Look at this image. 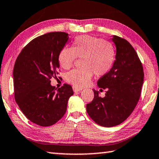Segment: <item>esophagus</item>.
<instances>
[{"label": "esophagus", "mask_w": 159, "mask_h": 159, "mask_svg": "<svg viewBox=\"0 0 159 159\" xmlns=\"http://www.w3.org/2000/svg\"><path fill=\"white\" fill-rule=\"evenodd\" d=\"M73 90H74V92H79V91H80V90H82L83 89L82 88L77 87V86H75V85H74V86H73Z\"/></svg>", "instance_id": "obj_1"}]
</instances>
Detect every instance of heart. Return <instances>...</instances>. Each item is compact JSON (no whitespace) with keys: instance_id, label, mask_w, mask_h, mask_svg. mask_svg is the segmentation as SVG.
Instances as JSON below:
<instances>
[{"instance_id":"1","label":"heart","mask_w":159,"mask_h":159,"mask_svg":"<svg viewBox=\"0 0 159 159\" xmlns=\"http://www.w3.org/2000/svg\"><path fill=\"white\" fill-rule=\"evenodd\" d=\"M77 57L83 58V68L68 72L65 79L75 86L84 87L89 84L94 73L102 75L111 69L115 59V51L109 42L90 35H81L74 39L72 47L63 48L58 61L63 69H69Z\"/></svg>"}]
</instances>
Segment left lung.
<instances>
[{
	"instance_id": "8db88e82",
	"label": "left lung",
	"mask_w": 159,
	"mask_h": 159,
	"mask_svg": "<svg viewBox=\"0 0 159 159\" xmlns=\"http://www.w3.org/2000/svg\"><path fill=\"white\" fill-rule=\"evenodd\" d=\"M116 47L115 61L107 74L98 80L100 97L93 90L94 98L86 105L90 117L98 125L111 127L121 124L132 114L140 98L143 84V66L134 48L129 42L114 35Z\"/></svg>"
}]
</instances>
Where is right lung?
I'll return each mask as SVG.
<instances>
[{"label":"right lung","instance_id":"add662e5","mask_svg":"<svg viewBox=\"0 0 159 159\" xmlns=\"http://www.w3.org/2000/svg\"><path fill=\"white\" fill-rule=\"evenodd\" d=\"M68 35L54 32L36 37L22 49L15 63V99L27 119L42 127L61 119L74 95L70 85L57 89L50 84V79L58 74V57L69 40Z\"/></svg>","mask_w":159,"mask_h":159}]
</instances>
